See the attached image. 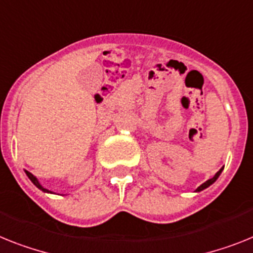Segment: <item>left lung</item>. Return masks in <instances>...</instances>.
Instances as JSON below:
<instances>
[{"label":"left lung","instance_id":"1","mask_svg":"<svg viewBox=\"0 0 253 253\" xmlns=\"http://www.w3.org/2000/svg\"><path fill=\"white\" fill-rule=\"evenodd\" d=\"M222 169H218L217 172H216V175L213 176L212 179H210V180H207V181H206V182H203L202 185L198 186V188H197V190H195V192H201V190H203V189L209 188L210 185H212V184H213V182H215L216 180H217V177H218V176H220V173L222 172Z\"/></svg>","mask_w":253,"mask_h":253}]
</instances>
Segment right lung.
<instances>
[{
	"instance_id": "right-lung-1",
	"label": "right lung",
	"mask_w": 253,
	"mask_h": 253,
	"mask_svg": "<svg viewBox=\"0 0 253 253\" xmlns=\"http://www.w3.org/2000/svg\"><path fill=\"white\" fill-rule=\"evenodd\" d=\"M25 173H27V176H28V177H29V180H31V181L33 182V184H35V185L37 186L38 189H41L42 192H44V193H52V192H50V190H47V189H46V188H43V186H42L41 184H40V181H38V180H37V177H36L35 175H32V173L29 172V171H25Z\"/></svg>"
}]
</instances>
